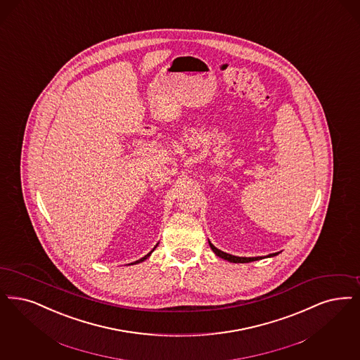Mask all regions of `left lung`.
Wrapping results in <instances>:
<instances>
[{"mask_svg":"<svg viewBox=\"0 0 360 360\" xmlns=\"http://www.w3.org/2000/svg\"><path fill=\"white\" fill-rule=\"evenodd\" d=\"M209 245H210L212 250L216 253L218 257H221V259H228L229 262H236V264H238V262H252V261H257V259H264V257H237V256H233V255L225 253V252H222V250L217 249L216 246L212 244L210 241H209ZM276 255H278V253H272V255H269V256H266V257H274Z\"/></svg>","mask_w":360,"mask_h":360,"instance_id":"left-lung-1","label":"left lung"}]
</instances>
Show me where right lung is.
<instances>
[{
	"mask_svg": "<svg viewBox=\"0 0 360 360\" xmlns=\"http://www.w3.org/2000/svg\"><path fill=\"white\" fill-rule=\"evenodd\" d=\"M155 248H157V246H155ZM155 248H154V249H155ZM154 249H153V250H151L148 255H146L144 257H142L141 259H138V261H135V262H132V264H139V262H142V261H144V259H147V257H150V255L154 252Z\"/></svg>",
	"mask_w": 360,
	"mask_h": 360,
	"instance_id": "add662e5",
	"label": "right lung"
}]
</instances>
